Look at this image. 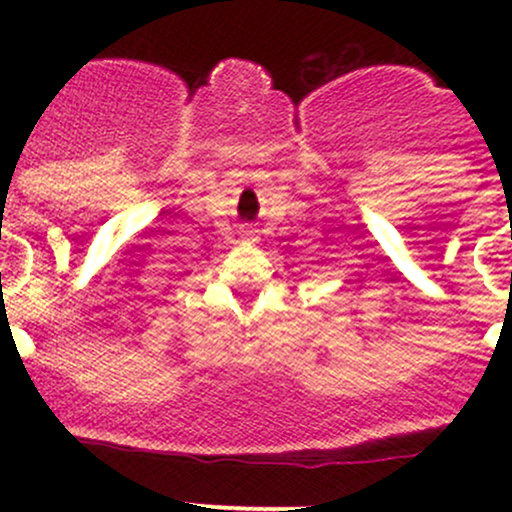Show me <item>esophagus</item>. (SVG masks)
I'll use <instances>...</instances> for the list:
<instances>
[{"label": "esophagus", "mask_w": 512, "mask_h": 512, "mask_svg": "<svg viewBox=\"0 0 512 512\" xmlns=\"http://www.w3.org/2000/svg\"><path fill=\"white\" fill-rule=\"evenodd\" d=\"M238 236H240V240H243V243H255V240H257V233L252 231L250 226H243V228H240Z\"/></svg>", "instance_id": "1"}]
</instances>
